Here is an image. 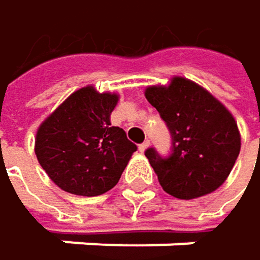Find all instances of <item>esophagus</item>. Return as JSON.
<instances>
[{
  "instance_id": "esophagus-1",
  "label": "esophagus",
  "mask_w": 260,
  "mask_h": 260,
  "mask_svg": "<svg viewBox=\"0 0 260 260\" xmlns=\"http://www.w3.org/2000/svg\"><path fill=\"white\" fill-rule=\"evenodd\" d=\"M149 146H150V141L147 139V141L142 142V144H139V150H141V152H146V150L149 149Z\"/></svg>"
}]
</instances>
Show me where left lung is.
Here are the masks:
<instances>
[{"instance_id": "8db88e82", "label": "left lung", "mask_w": 260, "mask_h": 260, "mask_svg": "<svg viewBox=\"0 0 260 260\" xmlns=\"http://www.w3.org/2000/svg\"><path fill=\"white\" fill-rule=\"evenodd\" d=\"M146 98L172 136L167 156L153 147L146 150L161 187L190 200L222 186L240 152L233 114L205 88L183 77H174L169 86H149Z\"/></svg>"}]
</instances>
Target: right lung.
<instances>
[{"label":"right lung","instance_id":"add662e5","mask_svg":"<svg viewBox=\"0 0 260 260\" xmlns=\"http://www.w3.org/2000/svg\"><path fill=\"white\" fill-rule=\"evenodd\" d=\"M118 94L85 86L40 125L35 155L49 178L74 196L96 197L118 184L136 152L122 128L110 122Z\"/></svg>","mask_w":260,"mask_h":260}]
</instances>
